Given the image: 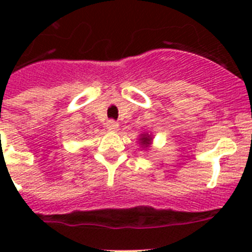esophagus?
Returning <instances> with one entry per match:
<instances>
[{
	"label": "esophagus",
	"instance_id": "34e87169",
	"mask_svg": "<svg viewBox=\"0 0 252 252\" xmlns=\"http://www.w3.org/2000/svg\"><path fill=\"white\" fill-rule=\"evenodd\" d=\"M106 128L108 131H117L119 130V124L113 120H110V121L106 124Z\"/></svg>",
	"mask_w": 252,
	"mask_h": 252
}]
</instances>
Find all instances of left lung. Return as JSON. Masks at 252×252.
<instances>
[{
    "label": "left lung",
    "mask_w": 252,
    "mask_h": 252,
    "mask_svg": "<svg viewBox=\"0 0 252 252\" xmlns=\"http://www.w3.org/2000/svg\"><path fill=\"white\" fill-rule=\"evenodd\" d=\"M154 136L150 132H142L139 136V144L141 146L142 150H149L151 148V144H153Z\"/></svg>",
    "instance_id": "1"
}]
</instances>
